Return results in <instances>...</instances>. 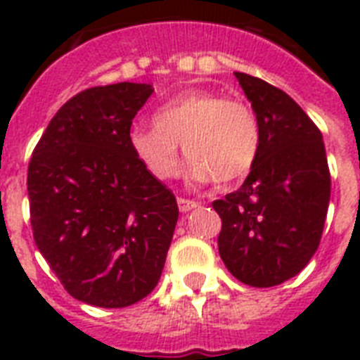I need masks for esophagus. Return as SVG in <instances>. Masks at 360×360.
<instances>
[{"label":"esophagus","mask_w":360,"mask_h":360,"mask_svg":"<svg viewBox=\"0 0 360 360\" xmlns=\"http://www.w3.org/2000/svg\"><path fill=\"white\" fill-rule=\"evenodd\" d=\"M177 205H179L181 213H188L192 209L200 207V203L194 202V200H186V198H179V200H177Z\"/></svg>","instance_id":"esophagus-1"}]
</instances>
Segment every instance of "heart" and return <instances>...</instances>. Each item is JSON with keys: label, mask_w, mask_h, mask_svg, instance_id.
I'll use <instances>...</instances> for the list:
<instances>
[{"label": "heart", "mask_w": 360, "mask_h": 360, "mask_svg": "<svg viewBox=\"0 0 360 360\" xmlns=\"http://www.w3.org/2000/svg\"><path fill=\"white\" fill-rule=\"evenodd\" d=\"M153 124L134 127L129 143L143 168L158 181L179 174V146L192 160L191 179L200 183L240 179L259 155V123L250 106L239 98L211 91L181 93L155 112Z\"/></svg>", "instance_id": "1"}]
</instances>
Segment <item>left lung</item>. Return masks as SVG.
Masks as SVG:
<instances>
[{
    "instance_id": "1",
    "label": "left lung",
    "mask_w": 360,
    "mask_h": 360,
    "mask_svg": "<svg viewBox=\"0 0 360 360\" xmlns=\"http://www.w3.org/2000/svg\"><path fill=\"white\" fill-rule=\"evenodd\" d=\"M239 86L259 123L262 146L239 191L214 200L222 219L219 252L237 280L278 285L318 250L330 200L323 136L282 89L245 72Z\"/></svg>"
}]
</instances>
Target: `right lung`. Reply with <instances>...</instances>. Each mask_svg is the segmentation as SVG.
<instances>
[{"mask_svg":"<svg viewBox=\"0 0 360 360\" xmlns=\"http://www.w3.org/2000/svg\"><path fill=\"white\" fill-rule=\"evenodd\" d=\"M153 91L151 84L121 82L78 93L31 157L37 248L65 290L93 307H130L155 290L179 219L174 194L129 143Z\"/></svg>","mask_w":360,"mask_h":360,"instance_id":"1","label":"right lung"}]
</instances>
